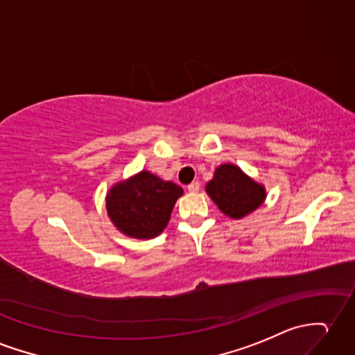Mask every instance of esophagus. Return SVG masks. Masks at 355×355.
I'll use <instances>...</instances> for the list:
<instances>
[{
	"mask_svg": "<svg viewBox=\"0 0 355 355\" xmlns=\"http://www.w3.org/2000/svg\"><path fill=\"white\" fill-rule=\"evenodd\" d=\"M200 187H201V184L198 183V181H193V183H191V184L187 186V191H189V192H192V193H195V192L200 191Z\"/></svg>",
	"mask_w": 355,
	"mask_h": 355,
	"instance_id": "obj_1",
	"label": "esophagus"
}]
</instances>
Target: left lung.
I'll return each mask as SVG.
<instances>
[{"instance_id": "left-lung-1", "label": "left lung", "mask_w": 355, "mask_h": 355, "mask_svg": "<svg viewBox=\"0 0 355 355\" xmlns=\"http://www.w3.org/2000/svg\"><path fill=\"white\" fill-rule=\"evenodd\" d=\"M205 192L224 215L233 219H242L257 210L266 198L265 186L232 163L216 168L215 177L205 186Z\"/></svg>"}]
</instances>
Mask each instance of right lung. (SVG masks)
Wrapping results in <instances>:
<instances>
[{"mask_svg":"<svg viewBox=\"0 0 355 355\" xmlns=\"http://www.w3.org/2000/svg\"><path fill=\"white\" fill-rule=\"evenodd\" d=\"M183 189L148 171L114 184L105 196L107 215L121 233L135 239L159 236Z\"/></svg>","mask_w":355,"mask_h":355,"instance_id":"1","label":"right lung"}]
</instances>
